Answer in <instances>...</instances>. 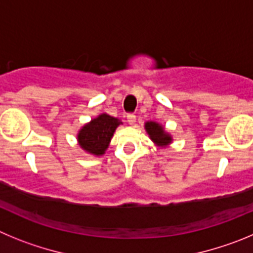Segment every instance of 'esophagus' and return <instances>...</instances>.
Segmentation results:
<instances>
[{"mask_svg":"<svg viewBox=\"0 0 253 253\" xmlns=\"http://www.w3.org/2000/svg\"><path fill=\"white\" fill-rule=\"evenodd\" d=\"M127 122L133 126V125L136 124V116L133 115V113H129V115H127Z\"/></svg>","mask_w":253,"mask_h":253,"instance_id":"34e87169","label":"esophagus"}]
</instances>
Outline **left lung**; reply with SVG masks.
Masks as SVG:
<instances>
[{
  "mask_svg": "<svg viewBox=\"0 0 253 253\" xmlns=\"http://www.w3.org/2000/svg\"><path fill=\"white\" fill-rule=\"evenodd\" d=\"M145 129H146V132L149 133L150 138H151L158 146L165 147L171 143V136H170L169 133L164 129V127L161 126V125H159L158 122H146V124H145Z\"/></svg>",
  "mask_w": 253,
  "mask_h": 253,
  "instance_id": "8db88e82",
  "label": "left lung"
}]
</instances>
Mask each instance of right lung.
Listing matches in <instances>:
<instances>
[{
    "mask_svg": "<svg viewBox=\"0 0 253 253\" xmlns=\"http://www.w3.org/2000/svg\"><path fill=\"white\" fill-rule=\"evenodd\" d=\"M121 124V120L102 113L89 124L84 125L78 132L79 146L88 154L101 156L106 152L116 128Z\"/></svg>",
    "mask_w": 253,
    "mask_h": 253,
    "instance_id": "right-lung-1",
    "label": "right lung"
}]
</instances>
